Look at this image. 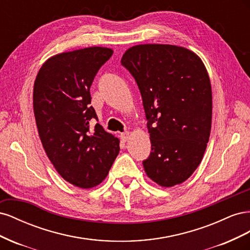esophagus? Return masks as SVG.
Returning <instances> with one entry per match:
<instances>
[{"label":"esophagus","instance_id":"1","mask_svg":"<svg viewBox=\"0 0 250 250\" xmlns=\"http://www.w3.org/2000/svg\"><path fill=\"white\" fill-rule=\"evenodd\" d=\"M121 139H122V141H123V142L128 141V139H129V132H128V131L123 132L122 134H121Z\"/></svg>","mask_w":250,"mask_h":250}]
</instances>
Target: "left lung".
Returning <instances> with one entry per match:
<instances>
[{
  "label": "left lung",
  "instance_id": "8db88e82",
  "mask_svg": "<svg viewBox=\"0 0 250 250\" xmlns=\"http://www.w3.org/2000/svg\"><path fill=\"white\" fill-rule=\"evenodd\" d=\"M121 63L135 79L150 133L151 152L143 162L161 187L184 183L197 169L211 126V86L202 60L172 44L128 49Z\"/></svg>",
  "mask_w": 250,
  "mask_h": 250
}]
</instances>
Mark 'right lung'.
Masks as SVG:
<instances>
[{
    "mask_svg": "<svg viewBox=\"0 0 250 250\" xmlns=\"http://www.w3.org/2000/svg\"><path fill=\"white\" fill-rule=\"evenodd\" d=\"M108 48L90 47L52 56L33 88L36 126L49 160L64 180L81 188L101 184L120 151V141L103 129L90 106L89 88L111 57Z\"/></svg>",
    "mask_w": 250,
    "mask_h": 250,
    "instance_id": "right-lung-1",
    "label": "right lung"
}]
</instances>
